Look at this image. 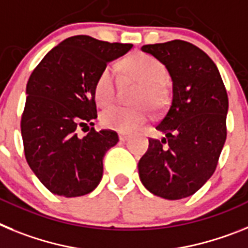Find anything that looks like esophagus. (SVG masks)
I'll return each mask as SVG.
<instances>
[{
	"instance_id": "1",
	"label": "esophagus",
	"mask_w": 248,
	"mask_h": 248,
	"mask_svg": "<svg viewBox=\"0 0 248 248\" xmlns=\"http://www.w3.org/2000/svg\"><path fill=\"white\" fill-rule=\"evenodd\" d=\"M118 137H120V141H127V140H128V137H130V133L120 132L118 133Z\"/></svg>"
}]
</instances>
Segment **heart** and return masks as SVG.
<instances>
[{
    "label": "heart",
    "mask_w": 248,
    "mask_h": 248,
    "mask_svg": "<svg viewBox=\"0 0 248 248\" xmlns=\"http://www.w3.org/2000/svg\"><path fill=\"white\" fill-rule=\"evenodd\" d=\"M121 68L126 78L141 83L132 100L136 106L106 108L101 113V122L107 128L128 132L147 121L148 106L157 111L166 105L169 93L163 81L167 77V71L162 62L147 53L128 56L122 61ZM116 91L115 71L107 66L101 71L94 82V100L100 106H108L115 101Z\"/></svg>",
    "instance_id": "b5f03b06"
}]
</instances>
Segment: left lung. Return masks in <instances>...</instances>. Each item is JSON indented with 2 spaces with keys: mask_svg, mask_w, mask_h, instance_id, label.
Wrapping results in <instances>:
<instances>
[{
  "mask_svg": "<svg viewBox=\"0 0 248 248\" xmlns=\"http://www.w3.org/2000/svg\"><path fill=\"white\" fill-rule=\"evenodd\" d=\"M141 49L169 70L172 97L156 124L166 137L148 140L147 152L139 162L140 178L158 197L185 199L216 170L227 136V92L215 62L195 45L173 40Z\"/></svg>",
  "mask_w": 248,
  "mask_h": 248,
  "instance_id": "obj_1",
  "label": "left lung"
}]
</instances>
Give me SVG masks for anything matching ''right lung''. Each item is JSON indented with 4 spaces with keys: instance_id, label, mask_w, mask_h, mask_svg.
Wrapping results in <instances>:
<instances>
[{
    "instance_id": "obj_1",
    "label": "right lung",
    "mask_w": 248,
    "mask_h": 248,
    "mask_svg": "<svg viewBox=\"0 0 248 248\" xmlns=\"http://www.w3.org/2000/svg\"><path fill=\"white\" fill-rule=\"evenodd\" d=\"M79 34L53 47L36 66L26 87L21 117L26 161L48 191L78 197L93 191L103 173V156L118 142L112 130H78L97 118L93 87L112 60L132 48Z\"/></svg>"
}]
</instances>
